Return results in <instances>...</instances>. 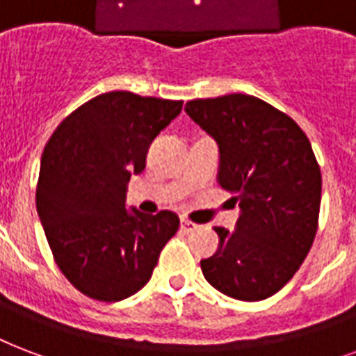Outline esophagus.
<instances>
[{
    "label": "esophagus",
    "instance_id": "1",
    "mask_svg": "<svg viewBox=\"0 0 356 356\" xmlns=\"http://www.w3.org/2000/svg\"><path fill=\"white\" fill-rule=\"evenodd\" d=\"M181 229H183L184 233L196 232V229H197V224H194V222L188 220V218H183V220H181Z\"/></svg>",
    "mask_w": 356,
    "mask_h": 356
}]
</instances>
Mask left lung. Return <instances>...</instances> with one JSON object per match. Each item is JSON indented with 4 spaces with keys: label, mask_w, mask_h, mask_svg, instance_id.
Listing matches in <instances>:
<instances>
[{
    "label": "left lung",
    "mask_w": 356,
    "mask_h": 356,
    "mask_svg": "<svg viewBox=\"0 0 356 356\" xmlns=\"http://www.w3.org/2000/svg\"><path fill=\"white\" fill-rule=\"evenodd\" d=\"M184 110L220 147L218 183L238 202L237 229L214 227L220 246L202 259L227 297L263 300L291 280L316 238L321 170L287 113L252 95L188 100Z\"/></svg>",
    "instance_id": "8db88e82"
}]
</instances>
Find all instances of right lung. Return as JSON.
I'll list each match as a JSON object with an SVG mask.
<instances>
[{"label":"right lung","instance_id":"add662e5","mask_svg":"<svg viewBox=\"0 0 356 356\" xmlns=\"http://www.w3.org/2000/svg\"><path fill=\"white\" fill-rule=\"evenodd\" d=\"M181 108L183 100L102 93L69 113L44 145L37 213L58 267L89 298L118 302L140 291L177 233V214L129 213L124 196L149 143Z\"/></svg>","mask_w":356,"mask_h":356}]
</instances>
